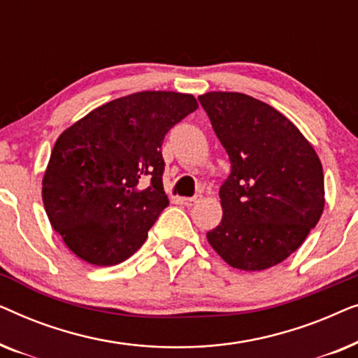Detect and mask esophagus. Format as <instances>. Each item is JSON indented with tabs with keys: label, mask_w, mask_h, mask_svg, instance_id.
<instances>
[{
	"label": "esophagus",
	"mask_w": 358,
	"mask_h": 358,
	"mask_svg": "<svg viewBox=\"0 0 358 358\" xmlns=\"http://www.w3.org/2000/svg\"><path fill=\"white\" fill-rule=\"evenodd\" d=\"M200 199H202V195H194V197H184L182 199V203L187 205V207H190V205H195L197 202H200Z\"/></svg>",
	"instance_id": "esophagus-1"
}]
</instances>
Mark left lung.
<instances>
[{
	"label": "left lung",
	"instance_id": "left-lung-1",
	"mask_svg": "<svg viewBox=\"0 0 358 358\" xmlns=\"http://www.w3.org/2000/svg\"><path fill=\"white\" fill-rule=\"evenodd\" d=\"M227 150L223 218L207 239L234 268L264 271L295 252L324 210L316 151L285 115L241 92L199 96Z\"/></svg>",
	"mask_w": 358,
	"mask_h": 358
}]
</instances>
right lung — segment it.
I'll return each instance as SVG.
<instances>
[{"instance_id":"1","label":"right lung","mask_w":358,"mask_h":358,"mask_svg":"<svg viewBox=\"0 0 358 358\" xmlns=\"http://www.w3.org/2000/svg\"><path fill=\"white\" fill-rule=\"evenodd\" d=\"M192 94L143 91L90 112L58 136L42 180L47 217L92 266H115L148 236L169 200L161 145L197 109Z\"/></svg>"}]
</instances>
